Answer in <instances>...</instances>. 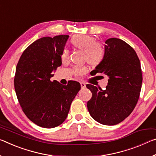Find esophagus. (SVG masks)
<instances>
[{
    "label": "esophagus",
    "mask_w": 156,
    "mask_h": 156,
    "mask_svg": "<svg viewBox=\"0 0 156 156\" xmlns=\"http://www.w3.org/2000/svg\"><path fill=\"white\" fill-rule=\"evenodd\" d=\"M80 85H81V87L82 88H85L86 87V84L83 82H81L80 83Z\"/></svg>",
    "instance_id": "1"
}]
</instances>
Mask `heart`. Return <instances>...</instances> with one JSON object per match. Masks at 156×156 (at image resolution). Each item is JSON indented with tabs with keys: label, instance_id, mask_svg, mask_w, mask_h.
Segmentation results:
<instances>
[{
	"label": "heart",
	"instance_id": "obj_1",
	"mask_svg": "<svg viewBox=\"0 0 156 156\" xmlns=\"http://www.w3.org/2000/svg\"><path fill=\"white\" fill-rule=\"evenodd\" d=\"M71 43L76 48L83 51L85 54L86 60L91 65H98L103 59L105 51L101 44L96 42V38L86 34H78L73 36L71 39ZM69 57V51L64 49L62 54V59H66ZM87 68L86 66H76L74 68V73L76 75H83L87 73Z\"/></svg>",
	"mask_w": 156,
	"mask_h": 156
}]
</instances>
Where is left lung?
I'll list each match as a JSON object with an SVG mask.
<instances>
[{"mask_svg":"<svg viewBox=\"0 0 156 156\" xmlns=\"http://www.w3.org/2000/svg\"><path fill=\"white\" fill-rule=\"evenodd\" d=\"M102 61L91 74L103 73L108 77L105 90L86 85L92 97L87 108L94 119L103 125L122 122L134 110L142 88V76L137 53L131 46L118 38L105 41Z\"/></svg>","mask_w":156,"mask_h":156,"instance_id":"8db88e82","label":"left lung"}]
</instances>
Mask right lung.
Returning a JSON list of instances; mask_svg holds the SVG:
<instances>
[{"label": "right lung", "instance_id": "add662e5", "mask_svg": "<svg viewBox=\"0 0 156 156\" xmlns=\"http://www.w3.org/2000/svg\"><path fill=\"white\" fill-rule=\"evenodd\" d=\"M69 35L44 37L32 43L16 65L14 89L25 115L39 126L51 128L62 123L80 90V84L51 82L52 72L62 65L61 55Z\"/></svg>", "mask_w": 156, "mask_h": 156}]
</instances>
